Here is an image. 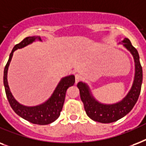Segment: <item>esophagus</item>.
<instances>
[{
  "label": "esophagus",
  "instance_id": "obj_1",
  "mask_svg": "<svg viewBox=\"0 0 146 146\" xmlns=\"http://www.w3.org/2000/svg\"><path fill=\"white\" fill-rule=\"evenodd\" d=\"M81 74H75V82H76V83H78V82H79V81H81Z\"/></svg>",
  "mask_w": 146,
  "mask_h": 146
}]
</instances>
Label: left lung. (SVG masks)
I'll return each instance as SVG.
<instances>
[{
  "mask_svg": "<svg viewBox=\"0 0 146 146\" xmlns=\"http://www.w3.org/2000/svg\"><path fill=\"white\" fill-rule=\"evenodd\" d=\"M123 42L124 46L133 54L135 65V78L133 87L123 100L116 104H102L94 99L90 94L88 87L85 84L78 82L77 84L86 113L91 119L96 122L110 123L121 119L131 111L139 97L142 83V68L139 62V55L129 39L126 38Z\"/></svg>",
  "mask_w": 146,
  "mask_h": 146,
  "instance_id": "obj_1",
  "label": "left lung"
}]
</instances>
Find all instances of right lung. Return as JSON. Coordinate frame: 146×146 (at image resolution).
I'll use <instances>...</instances> for the list:
<instances>
[{
  "instance_id": "obj_1",
  "label": "right lung",
  "mask_w": 146,
  "mask_h": 146,
  "mask_svg": "<svg viewBox=\"0 0 146 146\" xmlns=\"http://www.w3.org/2000/svg\"><path fill=\"white\" fill-rule=\"evenodd\" d=\"M36 39L41 40V38L39 36H30L25 38L20 42V43L17 44L13 47V50L10 54V57L7 62L4 71V84L5 92L8 102L11 105V108L16 113L21 116L22 118L30 122L33 124L38 125H47L52 123L59 117L60 113L63 107V104L65 102V94L67 89L72 86L75 82V78L74 75L65 77L62 79L54 91V93L46 103L42 104L36 106V107H25L20 104L17 100L13 98L12 94L11 93L7 84V69L11 62V58L13 56V52L17 49L27 46L28 44L31 43Z\"/></svg>"
}]
</instances>
